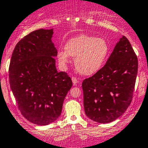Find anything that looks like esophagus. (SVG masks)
<instances>
[{"label":"esophagus","instance_id":"obj_1","mask_svg":"<svg viewBox=\"0 0 148 148\" xmlns=\"http://www.w3.org/2000/svg\"><path fill=\"white\" fill-rule=\"evenodd\" d=\"M71 80H72V82H73V83H74V84H77V82H78V80H77V77H73L72 78H71Z\"/></svg>","mask_w":148,"mask_h":148}]
</instances>
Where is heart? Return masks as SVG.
Masks as SVG:
<instances>
[{
	"label": "heart",
	"mask_w": 148,
	"mask_h": 148,
	"mask_svg": "<svg viewBox=\"0 0 148 148\" xmlns=\"http://www.w3.org/2000/svg\"><path fill=\"white\" fill-rule=\"evenodd\" d=\"M105 40L87 35L70 39L66 43L65 51L58 52V60L62 64L69 62V55L75 57L74 64L80 74L91 75L99 71L108 53Z\"/></svg>",
	"instance_id": "b5f03b06"
}]
</instances>
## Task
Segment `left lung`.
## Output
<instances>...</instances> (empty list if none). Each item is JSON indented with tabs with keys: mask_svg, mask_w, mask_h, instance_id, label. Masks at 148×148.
<instances>
[{
	"mask_svg": "<svg viewBox=\"0 0 148 148\" xmlns=\"http://www.w3.org/2000/svg\"><path fill=\"white\" fill-rule=\"evenodd\" d=\"M138 67V57L130 42L123 36L106 64L82 82L87 117L108 123L124 113L133 99Z\"/></svg>",
	"mask_w": 148,
	"mask_h": 148,
	"instance_id": "8db88e82",
	"label": "left lung"
}]
</instances>
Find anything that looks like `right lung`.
<instances>
[{"instance_id":"1","label":"right lung","mask_w":148,"mask_h":148,"mask_svg":"<svg viewBox=\"0 0 148 148\" xmlns=\"http://www.w3.org/2000/svg\"><path fill=\"white\" fill-rule=\"evenodd\" d=\"M53 29H40L20 40L9 66L10 88L22 115L31 123L46 125L61 115L72 81L55 66L57 50Z\"/></svg>"}]
</instances>
